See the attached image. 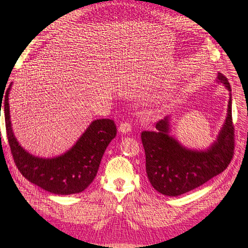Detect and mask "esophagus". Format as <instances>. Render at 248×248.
<instances>
[{
  "mask_svg": "<svg viewBox=\"0 0 248 248\" xmlns=\"http://www.w3.org/2000/svg\"><path fill=\"white\" fill-rule=\"evenodd\" d=\"M132 129V125L128 122H122L119 126V131L121 133H128Z\"/></svg>",
  "mask_w": 248,
  "mask_h": 248,
  "instance_id": "obj_1",
  "label": "esophagus"
}]
</instances>
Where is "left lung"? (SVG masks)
<instances>
[{"mask_svg": "<svg viewBox=\"0 0 248 248\" xmlns=\"http://www.w3.org/2000/svg\"><path fill=\"white\" fill-rule=\"evenodd\" d=\"M217 81L230 91L228 114L217 140L207 150L187 149L170 137L169 117L156 123V131L141 132L148 179L164 196L177 197L197 188L226 170L234 156L232 90L222 73H218Z\"/></svg>", "mask_w": 248, "mask_h": 248, "instance_id": "1", "label": "left lung"}]
</instances>
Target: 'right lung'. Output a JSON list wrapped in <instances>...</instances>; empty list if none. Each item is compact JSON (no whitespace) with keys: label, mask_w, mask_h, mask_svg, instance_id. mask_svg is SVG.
<instances>
[{"label":"right lung","mask_w":248,"mask_h":248,"mask_svg":"<svg viewBox=\"0 0 248 248\" xmlns=\"http://www.w3.org/2000/svg\"><path fill=\"white\" fill-rule=\"evenodd\" d=\"M11 86L6 91L4 115L11 153L21 175L31 183L55 194L68 196L84 191L96 177L104 151L116 137L114 121L95 120L66 153L54 158H40L27 152L12 131L8 102Z\"/></svg>","instance_id":"right-lung-1"}]
</instances>
